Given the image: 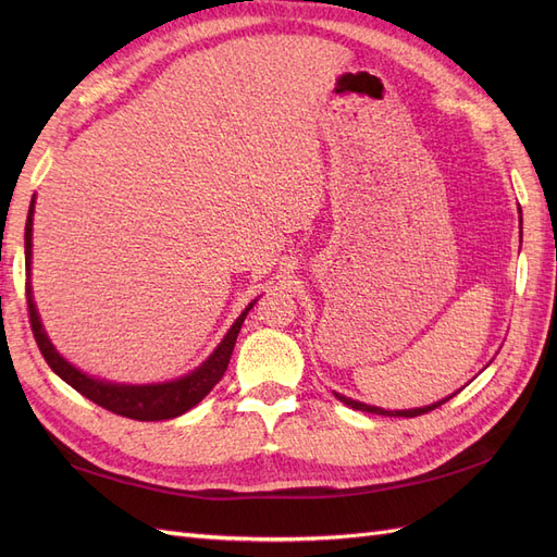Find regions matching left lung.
<instances>
[{"mask_svg":"<svg viewBox=\"0 0 557 557\" xmlns=\"http://www.w3.org/2000/svg\"><path fill=\"white\" fill-rule=\"evenodd\" d=\"M522 223V221H520ZM334 397L339 399V401H344L346 407H350V409H358V411H367V413H376V416H404V418H413V416H420V413H428V411H432V409H436V407H442L444 401H448L450 397H455V393L453 395H448V397H444V399H440V401H434V404H428V407H418V409H401V411H385V409H381V407H372V404H364V401H356V399H350V397H346V395H339V393H334Z\"/></svg>","mask_w":557,"mask_h":557,"instance_id":"left-lung-1","label":"left lung"}]
</instances>
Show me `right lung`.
<instances>
[{"instance_id":"obj_1","label":"right lung","mask_w":557,"mask_h":557,"mask_svg":"<svg viewBox=\"0 0 557 557\" xmlns=\"http://www.w3.org/2000/svg\"><path fill=\"white\" fill-rule=\"evenodd\" d=\"M32 221H35V197H32L29 213H27V223H25V272H27V283H25V295H27V309H29V325L32 332H35L37 346L41 350L44 360L48 367L64 381L70 383L74 391H78L83 397H88L90 401L104 407L107 411H113L117 416H125L132 420H170L176 418L185 411H190L193 407L205 399L213 385L223 379L225 369L230 364L234 344H237L239 330L244 325V320L248 311L252 309L258 299H252L250 305L242 311V315L234 320V325L227 330L223 336V342L215 346L211 356L201 362L197 369H193L190 374H185L174 381H164V383H144V385H129V383H113L107 379H95L86 372H81L70 360H64L53 342L48 339V334L41 325V315L35 305V295H32V283H29V269H32Z\"/></svg>"}]
</instances>
